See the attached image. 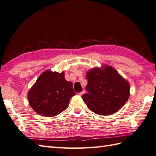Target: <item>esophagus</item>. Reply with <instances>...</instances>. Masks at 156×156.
<instances>
[{"label":"esophagus","mask_w":156,"mask_h":156,"mask_svg":"<svg viewBox=\"0 0 156 156\" xmlns=\"http://www.w3.org/2000/svg\"><path fill=\"white\" fill-rule=\"evenodd\" d=\"M85 93V91L84 90H83L82 91H81V92H80V93H78V95H80V96H81V95H82L83 94H84Z\"/></svg>","instance_id":"esophagus-1"}]
</instances>
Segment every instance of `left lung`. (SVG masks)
I'll list each match as a JSON object with an SVG mask.
<instances>
[{"mask_svg":"<svg viewBox=\"0 0 156 156\" xmlns=\"http://www.w3.org/2000/svg\"><path fill=\"white\" fill-rule=\"evenodd\" d=\"M87 94L83 101L92 112L100 115L116 113L129 99L130 84L114 68L103 65L86 73Z\"/></svg>","mask_w":156,"mask_h":156,"instance_id":"obj_1","label":"left lung"}]
</instances>
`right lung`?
I'll return each instance as SVG.
<instances>
[{
    "instance_id": "right-lung-1",
    "label": "right lung",
    "mask_w": 156,
    "mask_h": 156,
    "mask_svg": "<svg viewBox=\"0 0 156 156\" xmlns=\"http://www.w3.org/2000/svg\"><path fill=\"white\" fill-rule=\"evenodd\" d=\"M73 83L66 81L62 72L46 70L39 76L27 94L34 111L45 117H55L69 107L75 95Z\"/></svg>"
}]
</instances>
